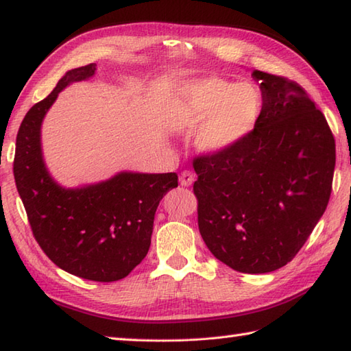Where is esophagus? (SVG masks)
Segmentation results:
<instances>
[{"instance_id": "1", "label": "esophagus", "mask_w": 351, "mask_h": 351, "mask_svg": "<svg viewBox=\"0 0 351 351\" xmlns=\"http://www.w3.org/2000/svg\"><path fill=\"white\" fill-rule=\"evenodd\" d=\"M193 182H195V175H193L190 170H184L180 175V184L182 187H190Z\"/></svg>"}]
</instances>
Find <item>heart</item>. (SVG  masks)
Listing matches in <instances>:
<instances>
[{"label": "heart", "instance_id": "1", "mask_svg": "<svg viewBox=\"0 0 351 351\" xmlns=\"http://www.w3.org/2000/svg\"><path fill=\"white\" fill-rule=\"evenodd\" d=\"M264 93L253 83L220 77L185 81L171 104V121L195 131L200 152L217 155L240 145L255 130L264 111Z\"/></svg>", "mask_w": 351, "mask_h": 351}]
</instances>
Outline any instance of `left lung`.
Wrapping results in <instances>:
<instances>
[{"instance_id":"1","label":"left lung","mask_w":351,"mask_h":351,"mask_svg":"<svg viewBox=\"0 0 351 351\" xmlns=\"http://www.w3.org/2000/svg\"><path fill=\"white\" fill-rule=\"evenodd\" d=\"M264 93L258 125L240 145L196 156L197 223L206 247L240 273L287 265L326 211L335 138L294 81L253 71Z\"/></svg>"}]
</instances>
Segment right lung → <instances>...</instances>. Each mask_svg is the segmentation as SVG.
<instances>
[{
    "label": "right lung",
    "instance_id": "right-lung-1",
    "mask_svg": "<svg viewBox=\"0 0 351 351\" xmlns=\"http://www.w3.org/2000/svg\"><path fill=\"white\" fill-rule=\"evenodd\" d=\"M90 63L68 71L22 121L14 182L36 241L62 270L95 282L123 279L147 255L160 200L178 187L176 173L121 171L107 181L64 189L45 166L40 128L64 87L95 75Z\"/></svg>",
    "mask_w": 351,
    "mask_h": 351
}]
</instances>
